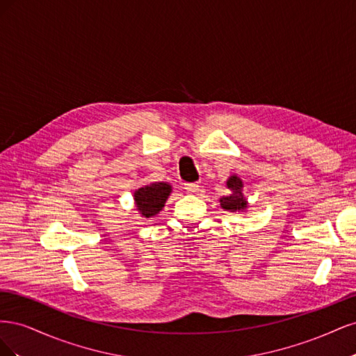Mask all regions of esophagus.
<instances>
[{
	"instance_id": "esophagus-1",
	"label": "esophagus",
	"mask_w": 356,
	"mask_h": 356,
	"mask_svg": "<svg viewBox=\"0 0 356 356\" xmlns=\"http://www.w3.org/2000/svg\"><path fill=\"white\" fill-rule=\"evenodd\" d=\"M184 188L187 190V193L195 195V193H197L200 190V186L197 184V182H187V184H184Z\"/></svg>"
}]
</instances>
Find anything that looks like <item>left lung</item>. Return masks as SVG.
I'll return each mask as SVG.
<instances>
[{"label":"left lung","mask_w":356,"mask_h":356,"mask_svg":"<svg viewBox=\"0 0 356 356\" xmlns=\"http://www.w3.org/2000/svg\"><path fill=\"white\" fill-rule=\"evenodd\" d=\"M227 188L232 190V195L230 196H222L220 199L221 203V208L225 211H230V212H239V211H245L248 207V202L243 197V182L238 175H232L227 179Z\"/></svg>","instance_id":"obj_1"}]
</instances>
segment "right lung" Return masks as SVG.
<instances>
[{
	"label": "right lung",
	"mask_w": 356,
	"mask_h": 356,
	"mask_svg": "<svg viewBox=\"0 0 356 356\" xmlns=\"http://www.w3.org/2000/svg\"><path fill=\"white\" fill-rule=\"evenodd\" d=\"M172 187L168 182H152V184L138 188L134 193L136 209L144 218H152L157 215L170 195Z\"/></svg>",
	"instance_id": "1"
}]
</instances>
